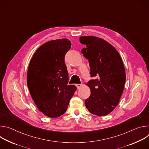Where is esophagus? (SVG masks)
<instances>
[{
  "label": "esophagus",
  "mask_w": 149,
  "mask_h": 149,
  "mask_svg": "<svg viewBox=\"0 0 149 149\" xmlns=\"http://www.w3.org/2000/svg\"><path fill=\"white\" fill-rule=\"evenodd\" d=\"M82 84H76L77 88L78 89L82 87Z\"/></svg>",
  "instance_id": "1"
}]
</instances>
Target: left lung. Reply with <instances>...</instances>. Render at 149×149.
<instances>
[{"label":"left lung","mask_w":149,"mask_h":149,"mask_svg":"<svg viewBox=\"0 0 149 149\" xmlns=\"http://www.w3.org/2000/svg\"><path fill=\"white\" fill-rule=\"evenodd\" d=\"M85 45L81 53L88 59L91 77L87 84L91 95L85 101L86 108L93 114L105 116L119 102L123 94L126 75L122 59L106 40L96 36H81Z\"/></svg>","instance_id":"left-lung-1"}]
</instances>
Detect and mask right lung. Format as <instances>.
<instances>
[{
    "mask_svg": "<svg viewBox=\"0 0 149 149\" xmlns=\"http://www.w3.org/2000/svg\"><path fill=\"white\" fill-rule=\"evenodd\" d=\"M71 47L68 39L52 40L41 45L33 54L27 73L30 94L40 111L49 117L63 114L77 90L68 85L65 55Z\"/></svg>",
    "mask_w": 149,
    "mask_h": 149,
    "instance_id": "right-lung-1",
    "label": "right lung"
}]
</instances>
